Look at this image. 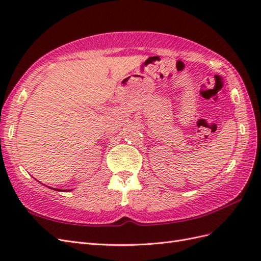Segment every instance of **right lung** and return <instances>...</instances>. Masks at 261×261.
I'll list each match as a JSON object with an SVG mask.
<instances>
[{"mask_svg":"<svg viewBox=\"0 0 261 261\" xmlns=\"http://www.w3.org/2000/svg\"><path fill=\"white\" fill-rule=\"evenodd\" d=\"M55 189V191H61V189H57V188H54ZM68 192V191H67Z\"/></svg>","mask_w":261,"mask_h":261,"instance_id":"right-lung-1","label":"right lung"}]
</instances>
